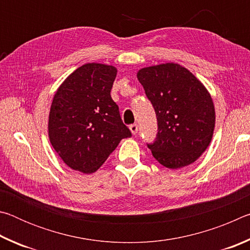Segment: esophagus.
<instances>
[{"mask_svg": "<svg viewBox=\"0 0 250 250\" xmlns=\"http://www.w3.org/2000/svg\"><path fill=\"white\" fill-rule=\"evenodd\" d=\"M129 128H130V131H131V133H132V134H137L138 133V125L137 124H133V125H131L130 126H129Z\"/></svg>", "mask_w": 250, "mask_h": 250, "instance_id": "34e87169", "label": "esophagus"}]
</instances>
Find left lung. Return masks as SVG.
<instances>
[{
	"mask_svg": "<svg viewBox=\"0 0 250 250\" xmlns=\"http://www.w3.org/2000/svg\"><path fill=\"white\" fill-rule=\"evenodd\" d=\"M137 77L158 119L155 141L147 145L152 155L171 170L195 162L214 133L215 107L208 90L175 62L146 67Z\"/></svg>",
	"mask_w": 250,
	"mask_h": 250,
	"instance_id": "8db88e82",
	"label": "left lung"
}]
</instances>
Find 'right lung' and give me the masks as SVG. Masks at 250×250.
Listing matches in <instances>:
<instances>
[{
    "mask_svg": "<svg viewBox=\"0 0 250 250\" xmlns=\"http://www.w3.org/2000/svg\"><path fill=\"white\" fill-rule=\"evenodd\" d=\"M117 68L88 62L71 73L54 95L48 117L50 145L70 168L96 172L131 132L110 96Z\"/></svg>",
    "mask_w": 250,
    "mask_h": 250,
    "instance_id": "obj_1",
    "label": "right lung"
}]
</instances>
